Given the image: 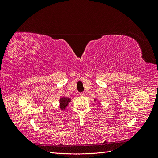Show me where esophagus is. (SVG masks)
I'll list each match as a JSON object with an SVG mask.
<instances>
[{
	"instance_id": "esophagus-1",
	"label": "esophagus",
	"mask_w": 158,
	"mask_h": 158,
	"mask_svg": "<svg viewBox=\"0 0 158 158\" xmlns=\"http://www.w3.org/2000/svg\"><path fill=\"white\" fill-rule=\"evenodd\" d=\"M80 94L81 96H84V95H85V93L84 92H81Z\"/></svg>"
}]
</instances>
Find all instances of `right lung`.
Segmentation results:
<instances>
[{
  "label": "right lung",
  "mask_w": 158,
  "mask_h": 158,
  "mask_svg": "<svg viewBox=\"0 0 158 158\" xmlns=\"http://www.w3.org/2000/svg\"><path fill=\"white\" fill-rule=\"evenodd\" d=\"M70 102V99L68 98H62L60 99V107L62 110H64L66 107L68 106V103Z\"/></svg>",
  "instance_id": "right-lung-1"
}]
</instances>
